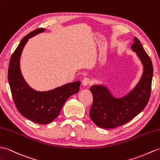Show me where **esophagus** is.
Wrapping results in <instances>:
<instances>
[{
  "label": "esophagus",
  "mask_w": 160,
  "mask_h": 160,
  "mask_svg": "<svg viewBox=\"0 0 160 160\" xmlns=\"http://www.w3.org/2000/svg\"><path fill=\"white\" fill-rule=\"evenodd\" d=\"M91 82V80L88 78H84L82 80V85L84 87H87L88 85L90 84Z\"/></svg>",
  "instance_id": "1"
}]
</instances>
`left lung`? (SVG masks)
Listing matches in <instances>:
<instances>
[{
  "mask_svg": "<svg viewBox=\"0 0 160 160\" xmlns=\"http://www.w3.org/2000/svg\"><path fill=\"white\" fill-rule=\"evenodd\" d=\"M132 45L143 65L142 76L136 86L127 95L116 98L106 86L93 85L90 91L93 97L90 118L98 127L115 128L125 124L142 112L148 103L151 91L153 65L140 41L135 38Z\"/></svg>",
  "mask_w": 160,
  "mask_h": 160,
  "instance_id": "obj_1",
  "label": "left lung"
}]
</instances>
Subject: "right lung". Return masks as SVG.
<instances>
[{"label": "right lung", "instance_id": "add662e5", "mask_svg": "<svg viewBox=\"0 0 160 160\" xmlns=\"http://www.w3.org/2000/svg\"><path fill=\"white\" fill-rule=\"evenodd\" d=\"M45 30L43 28L36 29L21 40L11 57L8 69L9 84L18 110L25 118L42 125L54 120L60 114L66 100L77 93L80 86V81H76L53 90L41 92L30 87L24 80L20 66L22 52L28 39Z\"/></svg>", "mask_w": 160, "mask_h": 160}]
</instances>
